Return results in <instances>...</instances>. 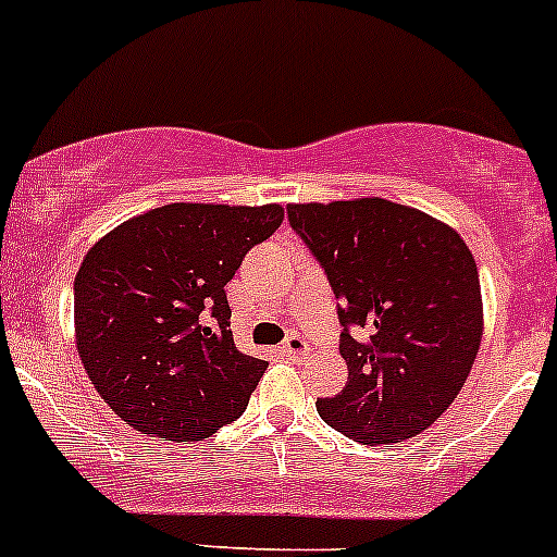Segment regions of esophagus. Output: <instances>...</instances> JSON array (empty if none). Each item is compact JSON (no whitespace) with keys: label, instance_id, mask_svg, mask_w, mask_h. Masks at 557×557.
Listing matches in <instances>:
<instances>
[{"label":"esophagus","instance_id":"esophagus-1","mask_svg":"<svg viewBox=\"0 0 557 557\" xmlns=\"http://www.w3.org/2000/svg\"><path fill=\"white\" fill-rule=\"evenodd\" d=\"M283 354L285 357L296 359V362H304V359L309 357L307 338H301V335H290V338L283 344Z\"/></svg>","mask_w":557,"mask_h":557}]
</instances>
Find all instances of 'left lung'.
Wrapping results in <instances>:
<instances>
[{
	"label": "left lung",
	"instance_id": "8db88e82",
	"mask_svg": "<svg viewBox=\"0 0 557 557\" xmlns=\"http://www.w3.org/2000/svg\"><path fill=\"white\" fill-rule=\"evenodd\" d=\"M288 219L341 301L348 381L317 401L320 418L368 447L425 431L466 386L484 335L466 240L386 198L290 203Z\"/></svg>",
	"mask_w": 557,
	"mask_h": 557
}]
</instances>
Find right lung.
I'll list each match as a JSON object with an SVG mask.
<instances>
[{
    "mask_svg": "<svg viewBox=\"0 0 557 557\" xmlns=\"http://www.w3.org/2000/svg\"><path fill=\"white\" fill-rule=\"evenodd\" d=\"M283 206L169 203L110 230L73 283L76 348L124 423L203 442L240 418L267 362L235 346L224 285Z\"/></svg>",
    "mask_w": 557,
    "mask_h": 557,
    "instance_id": "right-lung-1",
    "label": "right lung"
}]
</instances>
